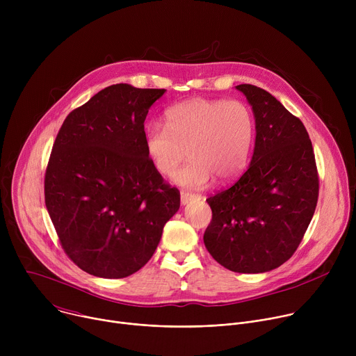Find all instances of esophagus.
<instances>
[{
    "label": "esophagus",
    "mask_w": 356,
    "mask_h": 356,
    "mask_svg": "<svg viewBox=\"0 0 356 356\" xmlns=\"http://www.w3.org/2000/svg\"><path fill=\"white\" fill-rule=\"evenodd\" d=\"M201 195L195 194V193H190V191H186V190H181L180 193V200H181V204H188V202L191 200H195V198H200Z\"/></svg>",
    "instance_id": "esophagus-1"
}]
</instances>
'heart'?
<instances>
[{"mask_svg":"<svg viewBox=\"0 0 356 356\" xmlns=\"http://www.w3.org/2000/svg\"><path fill=\"white\" fill-rule=\"evenodd\" d=\"M255 136V120L241 99L190 98L165 111V125L150 122L145 129L149 162L162 176H172L188 149L191 162L175 181L204 188L214 177L228 181L246 168Z\"/></svg>","mask_w":356,"mask_h":356,"instance_id":"b5f03b06","label":"heart"}]
</instances>
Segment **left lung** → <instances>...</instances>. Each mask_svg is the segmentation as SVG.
I'll return each instance as SVG.
<instances>
[{"mask_svg":"<svg viewBox=\"0 0 356 356\" xmlns=\"http://www.w3.org/2000/svg\"><path fill=\"white\" fill-rule=\"evenodd\" d=\"M236 88L255 114V150L243 175L207 198L213 220L204 243L224 268L262 273L297 250L317 207L320 180L302 122L266 90L252 84Z\"/></svg>","mask_w":356,"mask_h":356,"instance_id":"obj_1","label":"left lung"}]
</instances>
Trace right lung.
Returning <instances> with one entry per match:
<instances>
[{"instance_id":"right-lung-1","label":"right lung","mask_w":356,"mask_h":356,"mask_svg":"<svg viewBox=\"0 0 356 356\" xmlns=\"http://www.w3.org/2000/svg\"><path fill=\"white\" fill-rule=\"evenodd\" d=\"M165 88L113 84L62 124L44 173L59 242L81 270L106 279L138 272L156 250L180 191L147 159L145 118Z\"/></svg>"}]
</instances>
